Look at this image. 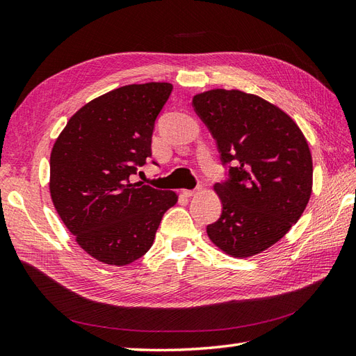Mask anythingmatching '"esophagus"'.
Returning a JSON list of instances; mask_svg holds the SVG:
<instances>
[{"label": "esophagus", "mask_w": 356, "mask_h": 356, "mask_svg": "<svg viewBox=\"0 0 356 356\" xmlns=\"http://www.w3.org/2000/svg\"><path fill=\"white\" fill-rule=\"evenodd\" d=\"M181 193H184V195H186V197H194V195H197V194L200 193V188H195V189H184V191H181Z\"/></svg>", "instance_id": "1"}]
</instances>
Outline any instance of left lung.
<instances>
[{
  "label": "left lung",
  "instance_id": "8db88e82",
  "mask_svg": "<svg viewBox=\"0 0 356 356\" xmlns=\"http://www.w3.org/2000/svg\"><path fill=\"white\" fill-rule=\"evenodd\" d=\"M216 141L227 176L215 189L220 220L211 241L234 257H250L278 242L305 211L313 162L296 123L280 108L239 90H211L193 99Z\"/></svg>",
  "mask_w": 356,
  "mask_h": 356
}]
</instances>
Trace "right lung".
<instances>
[{
    "mask_svg": "<svg viewBox=\"0 0 356 356\" xmlns=\"http://www.w3.org/2000/svg\"><path fill=\"white\" fill-rule=\"evenodd\" d=\"M171 90L147 83L109 91L81 108L52 147V203L79 247L106 265L143 257L177 202L172 191L132 181L152 156L154 122Z\"/></svg>",
    "mask_w": 356,
    "mask_h": 356,
    "instance_id": "1",
    "label": "right lung"
}]
</instances>
